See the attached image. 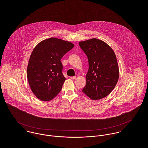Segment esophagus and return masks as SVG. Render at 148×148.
I'll use <instances>...</instances> for the list:
<instances>
[{
    "label": "esophagus",
    "mask_w": 148,
    "mask_h": 148,
    "mask_svg": "<svg viewBox=\"0 0 148 148\" xmlns=\"http://www.w3.org/2000/svg\"><path fill=\"white\" fill-rule=\"evenodd\" d=\"M70 78L71 79H72V80H74V79H75L76 78V76H71V77H70Z\"/></svg>",
    "instance_id": "1"
}]
</instances>
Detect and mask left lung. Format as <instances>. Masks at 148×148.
I'll list each match as a JSON object with an SVG mask.
<instances>
[{
  "label": "left lung",
  "mask_w": 148,
  "mask_h": 148,
  "mask_svg": "<svg viewBox=\"0 0 148 148\" xmlns=\"http://www.w3.org/2000/svg\"><path fill=\"white\" fill-rule=\"evenodd\" d=\"M79 45L89 63L86 83L82 91L93 100L104 98L113 90L119 78L116 55L109 45L97 39L80 42Z\"/></svg>",
  "instance_id": "obj_1"
}]
</instances>
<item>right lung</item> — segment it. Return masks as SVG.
Instances as JSON below:
<instances>
[{
    "label": "right lung",
    "mask_w": 148,
    "mask_h": 148,
    "mask_svg": "<svg viewBox=\"0 0 148 148\" xmlns=\"http://www.w3.org/2000/svg\"><path fill=\"white\" fill-rule=\"evenodd\" d=\"M73 47L72 42L51 38L39 42L34 49L27 75L31 90L40 100L49 101L62 90L65 78L60 60Z\"/></svg>",
    "instance_id": "obj_1"
}]
</instances>
